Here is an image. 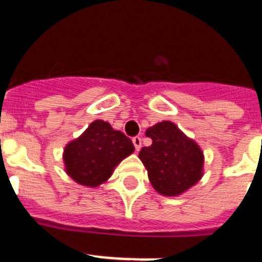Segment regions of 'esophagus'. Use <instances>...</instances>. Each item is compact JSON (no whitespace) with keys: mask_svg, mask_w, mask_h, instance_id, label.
<instances>
[{"mask_svg":"<svg viewBox=\"0 0 262 262\" xmlns=\"http://www.w3.org/2000/svg\"><path fill=\"white\" fill-rule=\"evenodd\" d=\"M133 143L134 145H135L136 151H140V148H142V138L135 136V138H133Z\"/></svg>","mask_w":262,"mask_h":262,"instance_id":"1","label":"esophagus"}]
</instances>
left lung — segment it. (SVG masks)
Instances as JSON below:
<instances>
[{
	"mask_svg": "<svg viewBox=\"0 0 262 262\" xmlns=\"http://www.w3.org/2000/svg\"><path fill=\"white\" fill-rule=\"evenodd\" d=\"M149 147L139 152L148 177L157 193L174 196L186 191L203 174V154L172 122L164 120L145 131Z\"/></svg>",
	"mask_w": 262,
	"mask_h": 262,
	"instance_id": "left-lung-1",
	"label": "left lung"
}]
</instances>
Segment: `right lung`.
Here are the masks:
<instances>
[{
	"label": "right lung",
	"instance_id": "obj_1",
	"mask_svg": "<svg viewBox=\"0 0 262 262\" xmlns=\"http://www.w3.org/2000/svg\"><path fill=\"white\" fill-rule=\"evenodd\" d=\"M131 139L103 120H94L64 149L66 172L77 184L96 187L107 181L115 166L134 152Z\"/></svg>",
	"mask_w": 262,
	"mask_h": 262
}]
</instances>
